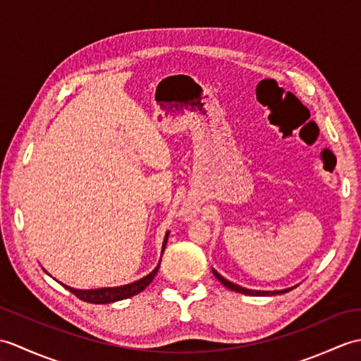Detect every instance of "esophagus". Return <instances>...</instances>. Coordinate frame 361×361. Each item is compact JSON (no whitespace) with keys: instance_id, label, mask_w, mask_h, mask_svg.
I'll return each instance as SVG.
<instances>
[{"instance_id":"obj_1","label":"esophagus","mask_w":361,"mask_h":361,"mask_svg":"<svg viewBox=\"0 0 361 361\" xmlns=\"http://www.w3.org/2000/svg\"><path fill=\"white\" fill-rule=\"evenodd\" d=\"M198 209L194 203H184L183 207H181V215L184 216V219H194V216L197 215Z\"/></svg>"}]
</instances>
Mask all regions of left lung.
I'll list each match as a JSON object with an SVG mask.
<instances>
[{"label": "left lung", "mask_w": 361, "mask_h": 361, "mask_svg": "<svg viewBox=\"0 0 361 361\" xmlns=\"http://www.w3.org/2000/svg\"><path fill=\"white\" fill-rule=\"evenodd\" d=\"M214 275L216 276V280H219L223 286H226L231 290H235V292H240V294H245V295H252V297H271V295H279V294H286V292L292 290L297 286H292V288H286V289H280V290H257V289H247V288H243L240 286V284H235L232 283L229 280H226L223 275H220L219 272H216L215 269H212Z\"/></svg>", "instance_id": "left-lung-1"}]
</instances>
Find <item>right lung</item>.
<instances>
[{"instance_id": "obj_1", "label": "right lung", "mask_w": 361, "mask_h": 361, "mask_svg": "<svg viewBox=\"0 0 361 361\" xmlns=\"http://www.w3.org/2000/svg\"><path fill=\"white\" fill-rule=\"evenodd\" d=\"M167 238H169V231L166 232L164 240H163V246H161V257L164 252V247H166V243ZM160 263H161V258L160 262H158L155 269L150 272L149 275L142 276V279L133 281L130 284H124V286H116V288H102V289H87V290H82V289H73L71 286H63L71 290L73 295H77L80 300L82 301H87V303H94V305H107V303H115V301H120V300H126V298H130L133 295L140 294L141 290H145L150 281L154 280V276L157 275L158 269H160Z\"/></svg>"}]
</instances>
